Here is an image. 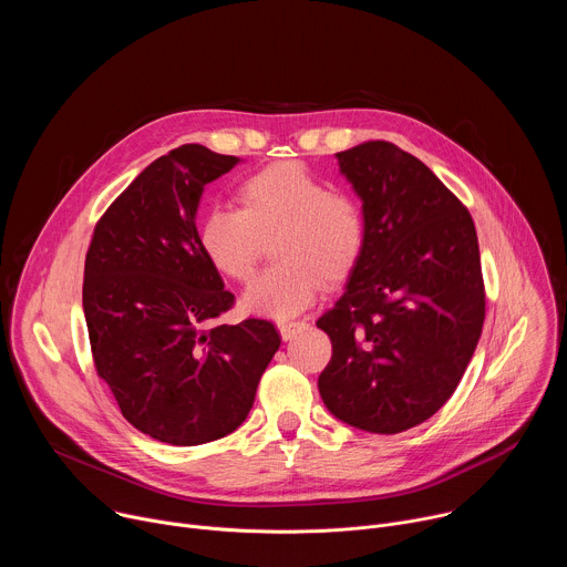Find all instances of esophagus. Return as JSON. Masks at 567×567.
<instances>
[{
    "instance_id": "1",
    "label": "esophagus",
    "mask_w": 567,
    "mask_h": 567,
    "mask_svg": "<svg viewBox=\"0 0 567 567\" xmlns=\"http://www.w3.org/2000/svg\"><path fill=\"white\" fill-rule=\"evenodd\" d=\"M278 330H280L282 341H289L296 334H300L302 330H307V322L305 320H287V322L282 320V322H278Z\"/></svg>"
}]
</instances>
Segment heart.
Wrapping results in <instances>:
<instances>
[{
    "mask_svg": "<svg viewBox=\"0 0 567 567\" xmlns=\"http://www.w3.org/2000/svg\"><path fill=\"white\" fill-rule=\"evenodd\" d=\"M239 208L215 204L199 224V245L228 278L247 280L262 254V237L278 230L271 256L278 260L249 282L241 309L267 318H293L322 289V280H346L365 247L359 202L311 175L302 164L280 161L237 190Z\"/></svg>",
    "mask_w": 567,
    "mask_h": 567,
    "instance_id": "obj_1",
    "label": "heart"
}]
</instances>
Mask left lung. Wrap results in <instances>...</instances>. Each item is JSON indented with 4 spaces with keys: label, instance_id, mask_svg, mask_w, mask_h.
<instances>
[{
    "label": "left lung",
    "instance_id": "left-lung-1",
    "mask_svg": "<svg viewBox=\"0 0 567 567\" xmlns=\"http://www.w3.org/2000/svg\"><path fill=\"white\" fill-rule=\"evenodd\" d=\"M337 158L363 204L365 247L343 296L316 320L332 341L318 390L337 420L394 435L444 406L475 352L484 322L477 235L417 156L368 141Z\"/></svg>",
    "mask_w": 567,
    "mask_h": 567
}]
</instances>
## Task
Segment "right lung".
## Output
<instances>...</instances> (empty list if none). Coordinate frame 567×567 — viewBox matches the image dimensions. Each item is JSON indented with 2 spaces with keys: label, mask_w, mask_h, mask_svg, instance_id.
Returning a JSON list of instances; mask_svg holds the SVG:
<instances>
[{
  "label": "right lung",
  "mask_w": 567,
  "mask_h": 567,
  "mask_svg": "<svg viewBox=\"0 0 567 567\" xmlns=\"http://www.w3.org/2000/svg\"><path fill=\"white\" fill-rule=\"evenodd\" d=\"M239 161L197 143L158 156L96 224L85 260L99 377L134 429L173 446L219 440L245 422L280 348L269 320L215 322L233 293L195 219L204 186Z\"/></svg>",
  "instance_id": "add662e5"
}]
</instances>
